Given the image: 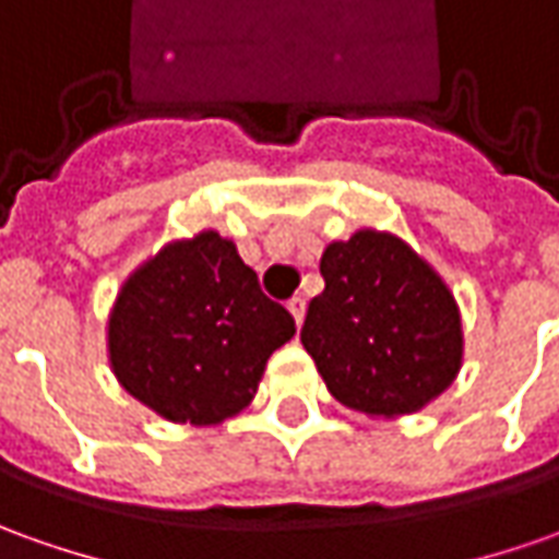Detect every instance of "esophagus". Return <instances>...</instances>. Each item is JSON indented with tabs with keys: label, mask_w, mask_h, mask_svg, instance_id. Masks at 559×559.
Masks as SVG:
<instances>
[{
	"label": "esophagus",
	"mask_w": 559,
	"mask_h": 559,
	"mask_svg": "<svg viewBox=\"0 0 559 559\" xmlns=\"http://www.w3.org/2000/svg\"><path fill=\"white\" fill-rule=\"evenodd\" d=\"M287 309H290L296 328H299V324H302V318H306V299H302V296H294V299L287 302Z\"/></svg>",
	"instance_id": "34e87169"
}]
</instances>
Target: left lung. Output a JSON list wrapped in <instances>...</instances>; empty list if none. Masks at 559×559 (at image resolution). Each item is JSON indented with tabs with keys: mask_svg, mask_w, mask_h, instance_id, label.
Listing matches in <instances>:
<instances>
[{
	"mask_svg": "<svg viewBox=\"0 0 559 559\" xmlns=\"http://www.w3.org/2000/svg\"><path fill=\"white\" fill-rule=\"evenodd\" d=\"M321 275L299 340L340 404L404 416L453 382L462 364L455 299L401 238L358 231L333 241Z\"/></svg>",
	"mask_w": 559,
	"mask_h": 559,
	"instance_id": "8db88e82",
	"label": "left lung"
}]
</instances>
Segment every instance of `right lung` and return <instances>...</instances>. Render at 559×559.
<instances>
[{
    "mask_svg": "<svg viewBox=\"0 0 559 559\" xmlns=\"http://www.w3.org/2000/svg\"><path fill=\"white\" fill-rule=\"evenodd\" d=\"M296 333L231 241L201 231L121 287L109 318L119 382L170 423L214 425L257 394L269 355Z\"/></svg>",
    "mask_w": 559,
    "mask_h": 559,
    "instance_id": "add662e5",
    "label": "right lung"
}]
</instances>
